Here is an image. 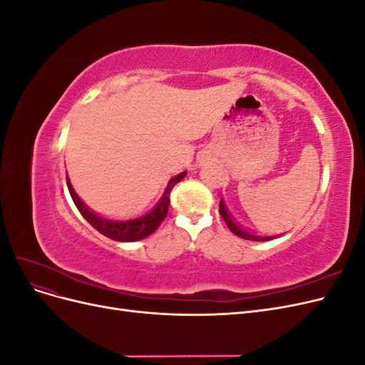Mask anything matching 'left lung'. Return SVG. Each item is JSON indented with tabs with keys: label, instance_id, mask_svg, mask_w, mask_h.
<instances>
[{
	"label": "left lung",
	"instance_id": "obj_1",
	"mask_svg": "<svg viewBox=\"0 0 365 365\" xmlns=\"http://www.w3.org/2000/svg\"><path fill=\"white\" fill-rule=\"evenodd\" d=\"M219 213H220V216L224 217V220H225V224L228 225V228H230L231 231H233V233H235L236 236H239V237H242V239L254 240V242H264V240L275 239V236H257V235L251 233V231H248V230H245V228H242L240 225H237V224L235 222V219L231 217V215L228 213V210L225 208L224 201L219 202Z\"/></svg>",
	"mask_w": 365,
	"mask_h": 365
}]
</instances>
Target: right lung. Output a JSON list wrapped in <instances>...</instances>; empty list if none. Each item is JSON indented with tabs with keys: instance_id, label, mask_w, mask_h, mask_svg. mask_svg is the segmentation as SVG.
<instances>
[{
	"instance_id": "obj_1",
	"label": "right lung",
	"mask_w": 365,
	"mask_h": 365,
	"mask_svg": "<svg viewBox=\"0 0 365 365\" xmlns=\"http://www.w3.org/2000/svg\"><path fill=\"white\" fill-rule=\"evenodd\" d=\"M185 173L187 172H181L180 175L173 176V178L168 182V187H165V190L160 197L157 205L150 208L148 213H143L140 216L129 217V219H108V217L96 215L83 204L81 197L77 196L68 180V176H67V185L77 210H79L81 215L98 231V233H102L103 236L117 242H135L150 236L153 231L160 227L163 219L165 217V215H168L169 204H170V192L175 187V184H178L184 178Z\"/></svg>"
}]
</instances>
